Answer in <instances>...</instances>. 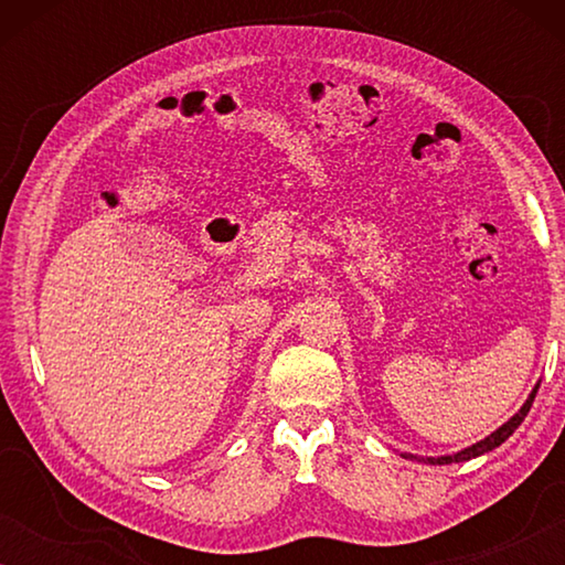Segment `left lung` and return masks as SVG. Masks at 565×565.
Here are the masks:
<instances>
[{
	"label": "left lung",
	"mask_w": 565,
	"mask_h": 565,
	"mask_svg": "<svg viewBox=\"0 0 565 565\" xmlns=\"http://www.w3.org/2000/svg\"><path fill=\"white\" fill-rule=\"evenodd\" d=\"M537 388L540 385H535V391L530 393V398L524 401V406L520 408V412H516L512 419H509L504 427H499L497 431H493V435H489L486 439H481V443H476L473 447H468V450H462V452H458V455H447V458H427L431 466H447V462H462V460H470V458H478V455H483V452H489V450H493V447H499L501 443H504V439H509L514 435V429L520 427V424L524 422V416H527V412L532 408V401H535V396H537ZM408 458H414V460H419L416 458V455H408Z\"/></svg>",
	"instance_id": "8db88e82"
}]
</instances>
